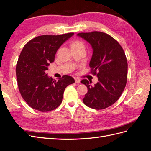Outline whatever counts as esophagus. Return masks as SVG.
<instances>
[{
	"instance_id": "obj_1",
	"label": "esophagus",
	"mask_w": 151,
	"mask_h": 151,
	"mask_svg": "<svg viewBox=\"0 0 151 151\" xmlns=\"http://www.w3.org/2000/svg\"><path fill=\"white\" fill-rule=\"evenodd\" d=\"M75 82L77 84H79L81 83V80L79 78H75Z\"/></svg>"
}]
</instances>
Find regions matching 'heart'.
<instances>
[{
    "label": "heart",
    "mask_w": 151,
    "mask_h": 151,
    "mask_svg": "<svg viewBox=\"0 0 151 151\" xmlns=\"http://www.w3.org/2000/svg\"><path fill=\"white\" fill-rule=\"evenodd\" d=\"M80 47L84 48V45L83 42H80V41H77V42H75L72 45V47Z\"/></svg>",
    "instance_id": "b5f03b06"
}]
</instances>
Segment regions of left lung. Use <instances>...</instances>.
<instances>
[{
    "label": "left lung",
    "mask_w": 151,
    "mask_h": 151,
    "mask_svg": "<svg viewBox=\"0 0 151 151\" xmlns=\"http://www.w3.org/2000/svg\"><path fill=\"white\" fill-rule=\"evenodd\" d=\"M77 35L91 45L93 53L89 67L91 72L98 79L94 86L87 79L81 81L88 89L83 103L95 109L106 108L119 99L125 88L128 64L125 52L116 40L103 32Z\"/></svg>",
    "instance_id": "1"
}]
</instances>
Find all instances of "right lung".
<instances>
[{
	"label": "right lung",
	"mask_w": 151,
	"mask_h": 151,
	"mask_svg": "<svg viewBox=\"0 0 151 151\" xmlns=\"http://www.w3.org/2000/svg\"><path fill=\"white\" fill-rule=\"evenodd\" d=\"M73 35L39 36L22 48L16 65L17 85L22 98L33 109L42 112L53 110L60 105L66 87L75 83L70 76L56 81L46 74L58 49Z\"/></svg>",
	"instance_id": "obj_1"
}]
</instances>
